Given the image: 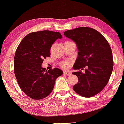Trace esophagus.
<instances>
[{
	"label": "esophagus",
	"mask_w": 124,
	"mask_h": 124,
	"mask_svg": "<svg viewBox=\"0 0 124 124\" xmlns=\"http://www.w3.org/2000/svg\"><path fill=\"white\" fill-rule=\"evenodd\" d=\"M63 73H64V74L66 75H68V76H70L71 75V73L69 71H64Z\"/></svg>",
	"instance_id": "1"
}]
</instances>
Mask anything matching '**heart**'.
<instances>
[{
  "label": "heart",
  "instance_id": "b5f03b06",
  "mask_svg": "<svg viewBox=\"0 0 124 124\" xmlns=\"http://www.w3.org/2000/svg\"><path fill=\"white\" fill-rule=\"evenodd\" d=\"M71 64V62L70 61H65V62H61L60 65L64 69H68L70 68Z\"/></svg>",
  "mask_w": 124,
  "mask_h": 124
}]
</instances>
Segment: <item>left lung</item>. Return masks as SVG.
Wrapping results in <instances>:
<instances>
[{"mask_svg": "<svg viewBox=\"0 0 124 124\" xmlns=\"http://www.w3.org/2000/svg\"><path fill=\"white\" fill-rule=\"evenodd\" d=\"M64 36L75 42L78 57L73 72L78 78L73 86L75 92L85 97L98 94L108 84L113 69V54L110 46L102 34L92 28L82 27L64 32Z\"/></svg>", "mask_w": 124, "mask_h": 124, "instance_id": "left-lung-1", "label": "left lung"}]
</instances>
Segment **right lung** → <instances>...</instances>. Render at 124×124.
Wrapping results in <instances>:
<instances>
[{"instance_id": "add662e5", "label": "right lung", "mask_w": 124, "mask_h": 124, "mask_svg": "<svg viewBox=\"0 0 124 124\" xmlns=\"http://www.w3.org/2000/svg\"><path fill=\"white\" fill-rule=\"evenodd\" d=\"M58 32L44 30L28 34L20 42L14 57V73L22 91L30 98L39 100L54 88L55 81L62 75L59 69L46 70L42 67L44 59L50 56V48L58 38Z\"/></svg>"}]
</instances>
